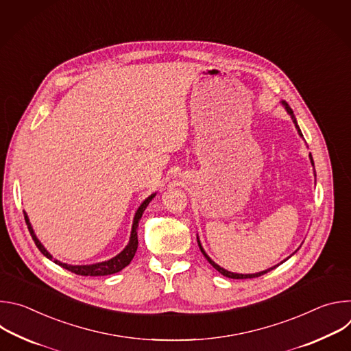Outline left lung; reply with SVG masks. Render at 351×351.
<instances>
[{
	"instance_id": "left-lung-1",
	"label": "left lung",
	"mask_w": 351,
	"mask_h": 351,
	"mask_svg": "<svg viewBox=\"0 0 351 351\" xmlns=\"http://www.w3.org/2000/svg\"><path fill=\"white\" fill-rule=\"evenodd\" d=\"M283 106H285V108H286V111L289 112V115L291 117V119H293V122H294V125H295V128H297V130H298V133H300V136H303L302 134V130H300V128H298V125H297V122H295V118H294V114H293V111H291V108L286 104V103H283ZM310 160H311V164L314 165V161H313V157H311V154H310ZM198 245H199V250H202V253L204 254V257L207 258V261L218 271V272H221L223 276H226V278H230V279H252V278H258V276H261V275H265L267 272H269V271H272L275 267H272V268H269V269H267V271H263V272H258V274H250V275H243V274H233V272H229V271H226V269H223V268H221L218 264H215L207 254H206V252L203 250V247H202V244H199V240H198ZM278 267V265H276Z\"/></svg>"
}]
</instances>
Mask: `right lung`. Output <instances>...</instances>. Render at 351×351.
Listing matches in <instances>:
<instances>
[{"label":"right lung","mask_w":351,"mask_h":351,"mask_svg":"<svg viewBox=\"0 0 351 351\" xmlns=\"http://www.w3.org/2000/svg\"><path fill=\"white\" fill-rule=\"evenodd\" d=\"M156 194H152L148 198H145L143 204L138 207V210L136 211V215H134V219H133V226H132V233H130V240H129V244L123 248V252H121L117 257L108 260V261H104V263H98V264H93V265H68V264H64L58 260H53V256L49 254L47 250L44 248V245L38 241V239L36 237L32 226H30V222H29V218L27 215L25 214V221H26V225L29 228V232L37 245V248L40 250V252L49 260H53L56 264H58L60 267L76 274V275H82V276H106V275H112L115 272H119L122 271L125 267H128L130 264V261L133 260L134 254H136V250H137V245H138V240H137V228H138V221L144 213V210L147 208L148 203L152 202V199L154 198Z\"/></svg>","instance_id":"right-lung-1"}]
</instances>
